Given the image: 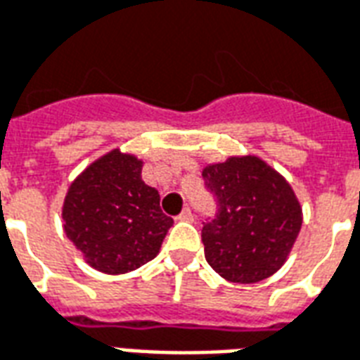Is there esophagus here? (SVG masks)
<instances>
[{"label":"esophagus","mask_w":360,"mask_h":360,"mask_svg":"<svg viewBox=\"0 0 360 360\" xmlns=\"http://www.w3.org/2000/svg\"><path fill=\"white\" fill-rule=\"evenodd\" d=\"M177 219L179 221H193L194 219V214L188 210V207H185L183 212H181L179 215H177Z\"/></svg>","instance_id":"34e87169"}]
</instances>
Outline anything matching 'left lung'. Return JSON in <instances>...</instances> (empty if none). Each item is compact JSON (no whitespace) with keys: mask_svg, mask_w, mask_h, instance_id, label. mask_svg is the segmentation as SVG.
<instances>
[{"mask_svg":"<svg viewBox=\"0 0 360 360\" xmlns=\"http://www.w3.org/2000/svg\"><path fill=\"white\" fill-rule=\"evenodd\" d=\"M215 214L202 221L206 262L223 278L252 284L276 273L302 229V207L286 179L254 156L202 172Z\"/></svg>","mask_w":360,"mask_h":360,"instance_id":"left-lung-1","label":"left lung"}]
</instances>
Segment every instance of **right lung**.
<instances>
[{"label":"right lung","instance_id":"right-lung-1","mask_svg":"<svg viewBox=\"0 0 360 360\" xmlns=\"http://www.w3.org/2000/svg\"><path fill=\"white\" fill-rule=\"evenodd\" d=\"M141 169V160L112 150L87 167L66 194V236L106 275L129 273L154 259L173 225Z\"/></svg>","mask_w":360,"mask_h":360}]
</instances>
